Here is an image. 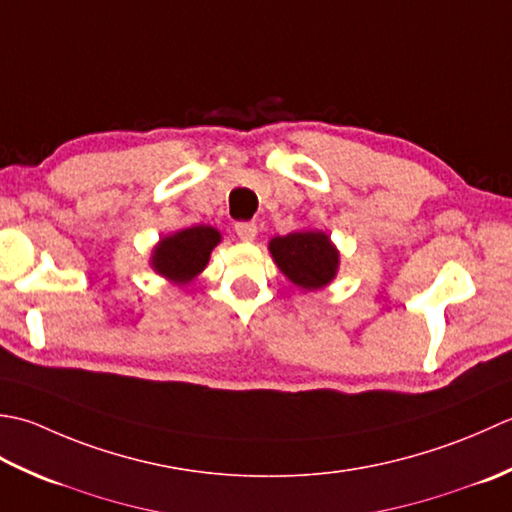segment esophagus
Returning <instances> with one entry per match:
<instances>
[{
	"label": "esophagus",
	"instance_id": "esophagus-1",
	"mask_svg": "<svg viewBox=\"0 0 512 512\" xmlns=\"http://www.w3.org/2000/svg\"><path fill=\"white\" fill-rule=\"evenodd\" d=\"M234 229H236L238 238H241V241H245V243L254 241V238H256V232H258L254 221H238V223L234 225Z\"/></svg>",
	"mask_w": 512,
	"mask_h": 512
}]
</instances>
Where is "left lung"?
Returning a JSON list of instances; mask_svg holds the SVG:
<instances>
[{
  "label": "left lung",
  "instance_id": "obj_1",
  "mask_svg": "<svg viewBox=\"0 0 512 512\" xmlns=\"http://www.w3.org/2000/svg\"><path fill=\"white\" fill-rule=\"evenodd\" d=\"M280 271L302 289H320L338 269V252L322 232H296L278 236L269 243Z\"/></svg>",
  "mask_w": 512,
  "mask_h": 512
}]
</instances>
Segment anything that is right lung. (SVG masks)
I'll list each match as a JSON object with an SVG mask.
<instances>
[{
  "mask_svg": "<svg viewBox=\"0 0 512 512\" xmlns=\"http://www.w3.org/2000/svg\"><path fill=\"white\" fill-rule=\"evenodd\" d=\"M221 241V234L214 227L196 225L183 232L163 238L154 249L152 265L165 278L174 283H187L198 271H203L210 260L212 249Z\"/></svg>",
  "mask_w": 512,
  "mask_h": 512,
  "instance_id": "add662e5",
  "label": "right lung"
}]
</instances>
